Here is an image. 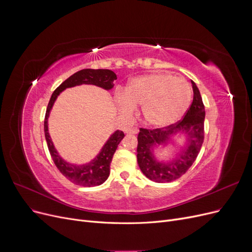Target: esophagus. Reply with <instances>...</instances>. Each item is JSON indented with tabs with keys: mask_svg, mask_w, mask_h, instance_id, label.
<instances>
[{
	"mask_svg": "<svg viewBox=\"0 0 252 252\" xmlns=\"http://www.w3.org/2000/svg\"><path fill=\"white\" fill-rule=\"evenodd\" d=\"M127 134H138L139 133V129L138 128H129L126 130Z\"/></svg>",
	"mask_w": 252,
	"mask_h": 252,
	"instance_id": "obj_1",
	"label": "esophagus"
}]
</instances>
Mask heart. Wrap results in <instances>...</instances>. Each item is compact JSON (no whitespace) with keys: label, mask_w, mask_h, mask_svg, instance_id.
Returning a JSON list of instances; mask_svg holds the SVG:
<instances>
[{"label":"heart","mask_w":252,"mask_h":252,"mask_svg":"<svg viewBox=\"0 0 252 252\" xmlns=\"http://www.w3.org/2000/svg\"><path fill=\"white\" fill-rule=\"evenodd\" d=\"M191 102V89L188 83L168 73H154L134 78L127 84L124 94L116 96L119 112L130 117L135 106L142 105L146 123L164 128L178 122Z\"/></svg>","instance_id":"b5f03b06"}]
</instances>
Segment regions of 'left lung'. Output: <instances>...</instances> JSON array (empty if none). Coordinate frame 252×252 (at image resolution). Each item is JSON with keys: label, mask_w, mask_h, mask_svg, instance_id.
I'll list each match as a JSON object with an SVG mask.
<instances>
[{"label": "left lung", "mask_w": 252, "mask_h": 252, "mask_svg": "<svg viewBox=\"0 0 252 252\" xmlns=\"http://www.w3.org/2000/svg\"><path fill=\"white\" fill-rule=\"evenodd\" d=\"M193 101L184 119L162 129H140L136 158L142 172L156 183H168L181 178L191 165L201 150L204 141L205 107L200 90L191 81ZM180 139L178 150L171 158L159 159L157 151L172 141Z\"/></svg>", "instance_id": "8db88e82"}]
</instances>
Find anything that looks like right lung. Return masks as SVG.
Masks as SVG:
<instances>
[{"instance_id":"obj_1","label":"right lung","mask_w":252,"mask_h":252,"mask_svg":"<svg viewBox=\"0 0 252 252\" xmlns=\"http://www.w3.org/2000/svg\"><path fill=\"white\" fill-rule=\"evenodd\" d=\"M117 79V74L109 69H83L73 73L67 80H65L53 91L50 97L44 121L45 138H46L50 156L56 166L58 167V169L64 177H66L75 185H80L83 187H94L103 184L108 179L112 157L118 148V145L123 140L125 134L121 130H116L112 132L108 140L103 145L100 152L87 163L73 164L67 162L60 156L49 134L48 119L51 109L58 96L67 88L80 86L85 84V85H94L109 91L113 88V82Z\"/></svg>"}]
</instances>
